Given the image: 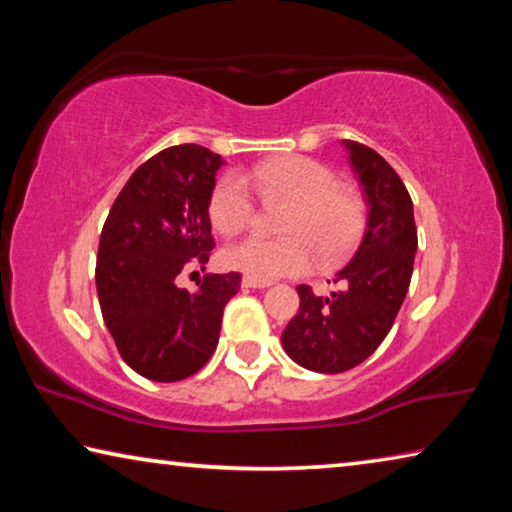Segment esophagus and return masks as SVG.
<instances>
[{
    "label": "esophagus",
    "mask_w": 512,
    "mask_h": 512,
    "mask_svg": "<svg viewBox=\"0 0 512 512\" xmlns=\"http://www.w3.org/2000/svg\"><path fill=\"white\" fill-rule=\"evenodd\" d=\"M241 287H246V289H266V287H271V282L255 280V277H244V280H241Z\"/></svg>",
    "instance_id": "esophagus-1"
}]
</instances>
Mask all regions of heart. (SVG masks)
Returning <instances> with one entry per match:
<instances>
[{"label": "heart", "mask_w": 512, "mask_h": 512, "mask_svg": "<svg viewBox=\"0 0 512 512\" xmlns=\"http://www.w3.org/2000/svg\"><path fill=\"white\" fill-rule=\"evenodd\" d=\"M250 184L264 201L284 198L291 203L282 230L291 237L268 239L250 235L223 250V264L255 280L305 273L311 266V250L323 262L341 257L363 225V203L348 187L336 185L334 171L305 155H289L255 164L246 171L225 173L210 194L212 225L223 235H235L253 221L255 203Z\"/></svg>", "instance_id": "1"}]
</instances>
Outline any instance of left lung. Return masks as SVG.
<instances>
[{"label":"left lung","mask_w":512,"mask_h":512,"mask_svg":"<svg viewBox=\"0 0 512 512\" xmlns=\"http://www.w3.org/2000/svg\"><path fill=\"white\" fill-rule=\"evenodd\" d=\"M368 205L366 230L334 284L316 296L300 284V309L282 334V348L298 366L334 375L366 361L391 332L409 291L418 250L413 203L402 178L377 151L341 140Z\"/></svg>","instance_id":"1"}]
</instances>
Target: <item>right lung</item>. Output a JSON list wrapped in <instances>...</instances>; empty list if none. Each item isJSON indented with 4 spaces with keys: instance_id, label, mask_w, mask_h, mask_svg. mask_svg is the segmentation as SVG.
<instances>
[{
    "instance_id": "obj_1",
    "label": "right lung",
    "mask_w": 512,
    "mask_h": 512,
    "mask_svg": "<svg viewBox=\"0 0 512 512\" xmlns=\"http://www.w3.org/2000/svg\"><path fill=\"white\" fill-rule=\"evenodd\" d=\"M221 164L205 146H169L135 169L103 223V323L121 359L151 381H180L210 361L223 309L239 291V273L205 275L194 293L176 284L187 264H207L214 248L207 205Z\"/></svg>"
}]
</instances>
